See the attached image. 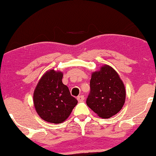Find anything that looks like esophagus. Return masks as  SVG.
<instances>
[{
	"mask_svg": "<svg viewBox=\"0 0 156 156\" xmlns=\"http://www.w3.org/2000/svg\"><path fill=\"white\" fill-rule=\"evenodd\" d=\"M84 95H79L78 97H77V101H78L79 102H82V101H84Z\"/></svg>",
	"mask_w": 156,
	"mask_h": 156,
	"instance_id": "obj_1",
	"label": "esophagus"
}]
</instances>
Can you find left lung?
Returning <instances> with one entry per match:
<instances>
[{
	"label": "left lung",
	"instance_id": "obj_1",
	"mask_svg": "<svg viewBox=\"0 0 156 156\" xmlns=\"http://www.w3.org/2000/svg\"><path fill=\"white\" fill-rule=\"evenodd\" d=\"M90 86L86 103L98 116L108 119L121 111L126 92L122 80L112 67L105 65L100 71L93 72Z\"/></svg>",
	"mask_w": 156,
	"mask_h": 156
}]
</instances>
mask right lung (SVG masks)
<instances>
[{
    "instance_id": "obj_1",
    "label": "right lung",
    "mask_w": 156,
    "mask_h": 156,
    "mask_svg": "<svg viewBox=\"0 0 156 156\" xmlns=\"http://www.w3.org/2000/svg\"><path fill=\"white\" fill-rule=\"evenodd\" d=\"M63 74L50 70L42 76L34 92L36 111L45 122L60 124L68 118L77 100L62 82Z\"/></svg>"
}]
</instances>
